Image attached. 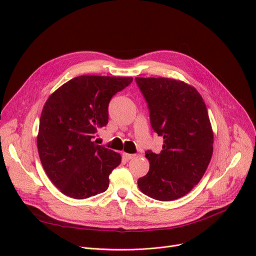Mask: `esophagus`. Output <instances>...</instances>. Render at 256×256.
Wrapping results in <instances>:
<instances>
[{"instance_id":"1","label":"esophagus","mask_w":256,"mask_h":256,"mask_svg":"<svg viewBox=\"0 0 256 256\" xmlns=\"http://www.w3.org/2000/svg\"><path fill=\"white\" fill-rule=\"evenodd\" d=\"M123 155V158H124L126 160H132V158H135V154H128V153H123L122 154Z\"/></svg>"}]
</instances>
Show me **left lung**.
<instances>
[{
	"label": "left lung",
	"mask_w": 256,
	"mask_h": 256,
	"mask_svg": "<svg viewBox=\"0 0 256 256\" xmlns=\"http://www.w3.org/2000/svg\"><path fill=\"white\" fill-rule=\"evenodd\" d=\"M150 110L151 126L164 144L146 152V176L140 192L158 201L176 200L200 182L212 155L214 133L208 108L192 85L168 78H136Z\"/></svg>",
	"instance_id": "left-lung-1"
}]
</instances>
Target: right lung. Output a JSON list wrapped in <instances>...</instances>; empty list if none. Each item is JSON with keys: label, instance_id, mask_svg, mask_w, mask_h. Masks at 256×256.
Returning a JSON list of instances; mask_svg holds the SVG:
<instances>
[{"label": "right lung", "instance_id": "add662e5", "mask_svg": "<svg viewBox=\"0 0 256 256\" xmlns=\"http://www.w3.org/2000/svg\"><path fill=\"white\" fill-rule=\"evenodd\" d=\"M133 78L76 76L48 98L40 116V162L60 192L83 200L104 192L121 155L94 142L108 122V103Z\"/></svg>", "mask_w": 256, "mask_h": 256}]
</instances>
